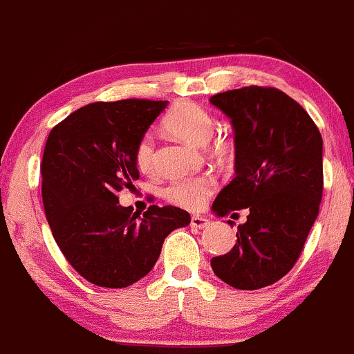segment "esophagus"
<instances>
[{"mask_svg": "<svg viewBox=\"0 0 354 354\" xmlns=\"http://www.w3.org/2000/svg\"><path fill=\"white\" fill-rule=\"evenodd\" d=\"M209 223L210 220L207 217H201V215H194V217L190 218V225L194 228H205Z\"/></svg>", "mask_w": 354, "mask_h": 354, "instance_id": "34e87169", "label": "esophagus"}]
</instances>
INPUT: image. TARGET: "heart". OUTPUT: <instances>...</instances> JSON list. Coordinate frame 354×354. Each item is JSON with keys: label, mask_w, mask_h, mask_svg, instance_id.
<instances>
[{"label": "heart", "mask_w": 354, "mask_h": 354, "mask_svg": "<svg viewBox=\"0 0 354 354\" xmlns=\"http://www.w3.org/2000/svg\"><path fill=\"white\" fill-rule=\"evenodd\" d=\"M164 127L170 134L190 144L202 145L210 139L215 129V119L201 104L184 101L178 102L164 118ZM137 169L144 174H152L156 169V142L151 134L139 139L134 151ZM217 187V180L210 174L194 177L176 178L164 189V197L174 205L187 210L201 209Z\"/></svg>", "instance_id": "b5f03b06"}]
</instances>
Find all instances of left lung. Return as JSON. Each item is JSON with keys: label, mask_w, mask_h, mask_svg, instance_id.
I'll use <instances>...</instances> for the list:
<instances>
[{"label": "left lung", "mask_w": 354, "mask_h": 354, "mask_svg": "<svg viewBox=\"0 0 354 354\" xmlns=\"http://www.w3.org/2000/svg\"><path fill=\"white\" fill-rule=\"evenodd\" d=\"M210 102L235 131V177L212 210L218 217L250 210L234 248L210 265L227 285L259 290L293 268L318 217L323 139L308 112L277 87L225 91Z\"/></svg>", "instance_id": "obj_1"}]
</instances>
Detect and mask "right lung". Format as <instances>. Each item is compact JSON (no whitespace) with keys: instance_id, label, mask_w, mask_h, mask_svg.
<instances>
[{"instance_id":"obj_1","label":"right lung","mask_w":354,"mask_h":354,"mask_svg":"<svg viewBox=\"0 0 354 354\" xmlns=\"http://www.w3.org/2000/svg\"><path fill=\"white\" fill-rule=\"evenodd\" d=\"M167 101L124 99L74 111L49 132L41 162L44 214L62 255L82 278L126 288L151 272L165 236L190 223L178 207L140 214L118 194L139 178L134 151Z\"/></svg>"}]
</instances>
